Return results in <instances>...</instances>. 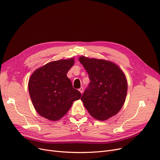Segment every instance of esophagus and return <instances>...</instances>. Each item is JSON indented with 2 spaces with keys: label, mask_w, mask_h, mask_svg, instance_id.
Segmentation results:
<instances>
[{
  "label": "esophagus",
  "mask_w": 160,
  "mask_h": 160,
  "mask_svg": "<svg viewBox=\"0 0 160 160\" xmlns=\"http://www.w3.org/2000/svg\"><path fill=\"white\" fill-rule=\"evenodd\" d=\"M79 91L80 92V93L82 94L83 93V88H80L79 89Z\"/></svg>",
  "instance_id": "34e87169"
}]
</instances>
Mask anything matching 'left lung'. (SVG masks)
Segmentation results:
<instances>
[{
  "label": "left lung",
  "mask_w": 160,
  "mask_h": 160,
  "mask_svg": "<svg viewBox=\"0 0 160 160\" xmlns=\"http://www.w3.org/2000/svg\"><path fill=\"white\" fill-rule=\"evenodd\" d=\"M79 61L91 80L81 100L93 118L105 121L121 110L126 100L128 83L117 64L105 60L80 56Z\"/></svg>",
  "instance_id": "8db88e82"
}]
</instances>
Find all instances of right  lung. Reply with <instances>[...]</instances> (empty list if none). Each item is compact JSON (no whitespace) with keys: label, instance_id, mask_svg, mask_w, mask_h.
I'll return each mask as SVG.
<instances>
[{"label":"right lung","instance_id":"right-lung-1","mask_svg":"<svg viewBox=\"0 0 160 160\" xmlns=\"http://www.w3.org/2000/svg\"><path fill=\"white\" fill-rule=\"evenodd\" d=\"M74 59L49 62L33 72L28 81V91L33 107L50 121L60 120L67 113L74 100L82 95L73 88L67 73Z\"/></svg>","mask_w":160,"mask_h":160}]
</instances>
